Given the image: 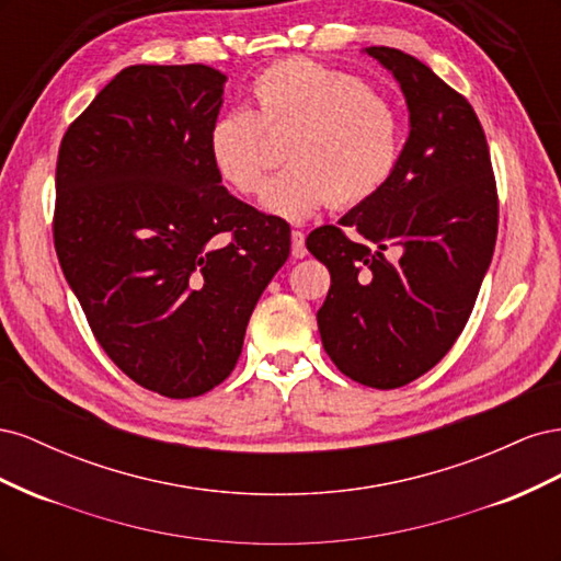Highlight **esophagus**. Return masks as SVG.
<instances>
[{"label": "esophagus", "mask_w": 561, "mask_h": 561, "mask_svg": "<svg viewBox=\"0 0 561 561\" xmlns=\"http://www.w3.org/2000/svg\"><path fill=\"white\" fill-rule=\"evenodd\" d=\"M293 254H295V257H304V254H307L304 231H299V229H293Z\"/></svg>", "instance_id": "obj_1"}]
</instances>
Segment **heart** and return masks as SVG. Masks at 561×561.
I'll return each instance as SVG.
<instances>
[{"mask_svg":"<svg viewBox=\"0 0 561 561\" xmlns=\"http://www.w3.org/2000/svg\"><path fill=\"white\" fill-rule=\"evenodd\" d=\"M252 112L219 114L208 130L215 173L233 192H260L285 140L290 165L271 178L262 203L278 217L307 219L332 201L351 208L377 196L402 157V114L393 100L344 70L285 58L252 79Z\"/></svg>","mask_w":561,"mask_h":561,"instance_id":"1","label":"heart"}]
</instances>
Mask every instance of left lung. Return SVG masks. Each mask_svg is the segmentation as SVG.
I'll list each match as a JSON object with an SVG mask.
<instances>
[{
	"instance_id": "1",
	"label": "left lung",
	"mask_w": 561,
	"mask_h": 561,
	"mask_svg": "<svg viewBox=\"0 0 561 561\" xmlns=\"http://www.w3.org/2000/svg\"><path fill=\"white\" fill-rule=\"evenodd\" d=\"M367 54L400 81L410 138L383 190L313 229L307 248L332 276L322 346L348 379L390 390L426 375L463 332L494 254L499 192L468 100L410 54ZM388 247L401 248L398 261Z\"/></svg>"
}]
</instances>
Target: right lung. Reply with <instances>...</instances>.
<instances>
[{
  "label": "right lung",
  "instance_id": "add662e5",
  "mask_svg": "<svg viewBox=\"0 0 561 561\" xmlns=\"http://www.w3.org/2000/svg\"><path fill=\"white\" fill-rule=\"evenodd\" d=\"M227 77L130 65L65 130L54 245L89 328L138 386L186 400L239 363L290 225L231 196L208 154Z\"/></svg>",
  "mask_w": 561,
  "mask_h": 561
}]
</instances>
